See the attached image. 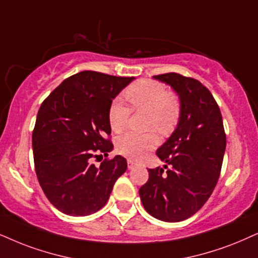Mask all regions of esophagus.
<instances>
[{"label": "esophagus", "mask_w": 258, "mask_h": 258, "mask_svg": "<svg viewBox=\"0 0 258 258\" xmlns=\"http://www.w3.org/2000/svg\"><path fill=\"white\" fill-rule=\"evenodd\" d=\"M137 165V163L135 161H132V159H128L127 161V167H128V169H133Z\"/></svg>", "instance_id": "34e87169"}]
</instances>
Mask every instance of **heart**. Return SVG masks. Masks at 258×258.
I'll list each match as a JSON object with an SVG mask.
<instances>
[{
	"label": "heart",
	"mask_w": 258,
	"mask_h": 258,
	"mask_svg": "<svg viewBox=\"0 0 258 258\" xmlns=\"http://www.w3.org/2000/svg\"><path fill=\"white\" fill-rule=\"evenodd\" d=\"M127 100L138 112L149 113L148 128L157 130L167 135L174 128L180 118L181 103L174 93H168L167 88L158 81L139 80L125 91ZM132 109L120 99L113 101L109 107L108 121L114 132H121L128 123ZM159 144L158 136L150 132L137 135L128 132L116 140V151L131 159H140L156 149Z\"/></svg>",
	"instance_id": "obj_1"
}]
</instances>
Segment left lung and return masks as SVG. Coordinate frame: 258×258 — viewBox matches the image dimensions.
<instances>
[{"label": "left lung", "instance_id": "obj_1", "mask_svg": "<svg viewBox=\"0 0 258 258\" xmlns=\"http://www.w3.org/2000/svg\"><path fill=\"white\" fill-rule=\"evenodd\" d=\"M178 94V125L156 155L167 164L148 169L139 189L143 206L152 217L177 223L194 216L206 204L219 180L226 135L213 95L200 81L168 73L153 76Z\"/></svg>", "mask_w": 258, "mask_h": 258}]
</instances>
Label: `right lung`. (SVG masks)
Returning <instances> with one entry per match:
<instances>
[{"mask_svg": "<svg viewBox=\"0 0 258 258\" xmlns=\"http://www.w3.org/2000/svg\"><path fill=\"white\" fill-rule=\"evenodd\" d=\"M132 80L81 71L64 80L39 108L32 135L35 172L48 201L68 216L101 210L126 171L122 156L105 158L100 167L91 159L112 151L109 107Z\"/></svg>", "mask_w": 258, "mask_h": 258, "instance_id": "obj_1", "label": "right lung"}]
</instances>
